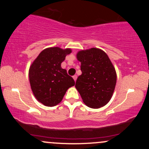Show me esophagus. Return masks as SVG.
<instances>
[{
  "label": "esophagus",
  "mask_w": 149,
  "mask_h": 149,
  "mask_svg": "<svg viewBox=\"0 0 149 149\" xmlns=\"http://www.w3.org/2000/svg\"><path fill=\"white\" fill-rule=\"evenodd\" d=\"M73 79H74L75 82H76V79H77V76H76V75H74V76H73Z\"/></svg>",
  "instance_id": "esophagus-1"
}]
</instances>
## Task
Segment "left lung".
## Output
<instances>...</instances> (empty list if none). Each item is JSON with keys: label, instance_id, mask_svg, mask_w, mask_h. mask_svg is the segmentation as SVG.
<instances>
[{"label": "left lung", "instance_id": "1", "mask_svg": "<svg viewBox=\"0 0 149 149\" xmlns=\"http://www.w3.org/2000/svg\"><path fill=\"white\" fill-rule=\"evenodd\" d=\"M76 57L81 64L82 74L75 87L83 102L92 109L104 107L111 99L116 84L112 62L107 53L96 47L78 51Z\"/></svg>", "mask_w": 149, "mask_h": 149}]
</instances>
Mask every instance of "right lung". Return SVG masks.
I'll return each mask as SVG.
<instances>
[{
  "instance_id": "add662e5",
  "label": "right lung",
  "mask_w": 149,
  "mask_h": 149,
  "mask_svg": "<svg viewBox=\"0 0 149 149\" xmlns=\"http://www.w3.org/2000/svg\"><path fill=\"white\" fill-rule=\"evenodd\" d=\"M71 52L70 48H45L30 66L31 88L36 99L46 107L60 103L68 89L75 85L72 77L61 66L66 56Z\"/></svg>"
}]
</instances>
